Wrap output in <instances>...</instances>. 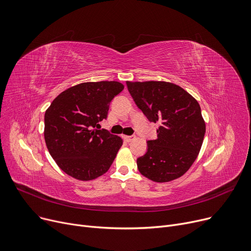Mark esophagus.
I'll list each match as a JSON object with an SVG mask.
<instances>
[{
  "instance_id": "1",
  "label": "esophagus",
  "mask_w": 251,
  "mask_h": 251,
  "mask_svg": "<svg viewBox=\"0 0 251 251\" xmlns=\"http://www.w3.org/2000/svg\"><path fill=\"white\" fill-rule=\"evenodd\" d=\"M123 138H124V140L127 141V143H130V141H132L135 137L134 136H129V135H124Z\"/></svg>"
}]
</instances>
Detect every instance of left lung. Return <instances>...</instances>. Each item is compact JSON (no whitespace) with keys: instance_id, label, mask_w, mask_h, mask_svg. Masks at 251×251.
<instances>
[{"instance_id":"1","label":"left lung","mask_w":251,"mask_h":251,"mask_svg":"<svg viewBox=\"0 0 251 251\" xmlns=\"http://www.w3.org/2000/svg\"><path fill=\"white\" fill-rule=\"evenodd\" d=\"M136 105L149 121L160 123L158 137L136 161L139 172L156 182L182 176L201 150L205 121L194 97L178 85L164 81L126 82Z\"/></svg>"}]
</instances>
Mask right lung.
I'll use <instances>...</instances> for the list:
<instances>
[{
  "instance_id": "right-lung-1",
  "label": "right lung",
  "mask_w": 251,
  "mask_h": 251,
  "mask_svg": "<svg viewBox=\"0 0 251 251\" xmlns=\"http://www.w3.org/2000/svg\"><path fill=\"white\" fill-rule=\"evenodd\" d=\"M123 89L117 81L81 83L62 91L46 110L45 143L68 176L88 181L110 169L123 140L95 127L106 118L108 103Z\"/></svg>"
}]
</instances>
